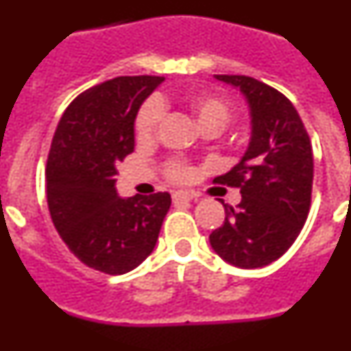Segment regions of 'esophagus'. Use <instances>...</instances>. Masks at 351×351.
<instances>
[{"label":"esophagus","mask_w":351,"mask_h":351,"mask_svg":"<svg viewBox=\"0 0 351 351\" xmlns=\"http://www.w3.org/2000/svg\"><path fill=\"white\" fill-rule=\"evenodd\" d=\"M193 198H195V195H193V193H190V191H182V190H179V191H173V193H172V200H173V204L191 202V200H193Z\"/></svg>","instance_id":"obj_1"}]
</instances>
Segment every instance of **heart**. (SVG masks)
<instances>
[{
    "label": "heart",
    "mask_w": 351,
    "mask_h": 351,
    "mask_svg": "<svg viewBox=\"0 0 351 351\" xmlns=\"http://www.w3.org/2000/svg\"><path fill=\"white\" fill-rule=\"evenodd\" d=\"M188 107L193 112L195 119H197L200 130L202 128H214L221 132L228 121L232 117V107L226 104L223 98L214 95H207V93H198L188 98ZM161 116H163V105L158 100H149L141 107L135 119V132L141 141H147L153 137V133L156 132L158 123H160ZM188 176V169L178 163L170 165V178L172 179H184Z\"/></svg>",
    "instance_id": "1"
}]
</instances>
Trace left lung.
<instances>
[{
	"mask_svg": "<svg viewBox=\"0 0 351 351\" xmlns=\"http://www.w3.org/2000/svg\"><path fill=\"white\" fill-rule=\"evenodd\" d=\"M241 91L250 110V142L241 160L216 182L237 186V209L223 200L225 223L210 247L234 267H265L287 253L311 204L313 151L308 132L287 96L244 75H214Z\"/></svg>",
	"mask_w": 351,
	"mask_h": 351,
	"instance_id": "left-lung-1",
	"label": "left lung"
}]
</instances>
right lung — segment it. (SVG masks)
<instances>
[{"label":"right lung","instance_id":"right-lung-1","mask_svg":"<svg viewBox=\"0 0 351 351\" xmlns=\"http://www.w3.org/2000/svg\"><path fill=\"white\" fill-rule=\"evenodd\" d=\"M163 77H117L68 105L47 160V204L56 230L88 267L125 274L156 246L169 193L119 197L117 163L135 145V119Z\"/></svg>","mask_w":351,"mask_h":351}]
</instances>
